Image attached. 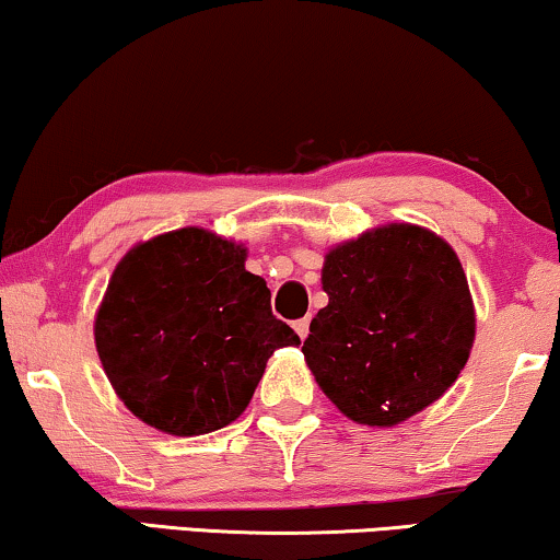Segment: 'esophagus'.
Masks as SVG:
<instances>
[{
	"label": "esophagus",
	"mask_w": 560,
	"mask_h": 560,
	"mask_svg": "<svg viewBox=\"0 0 560 560\" xmlns=\"http://www.w3.org/2000/svg\"><path fill=\"white\" fill-rule=\"evenodd\" d=\"M294 329H296V335L302 337V340H306V335H310V317L296 319V322H294Z\"/></svg>",
	"instance_id": "34e87169"
}]
</instances>
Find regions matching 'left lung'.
Instances as JSON below:
<instances>
[{
    "label": "left lung",
    "instance_id": "8db88e82",
    "mask_svg": "<svg viewBox=\"0 0 560 560\" xmlns=\"http://www.w3.org/2000/svg\"><path fill=\"white\" fill-rule=\"evenodd\" d=\"M329 302L304 340L325 396L365 427L411 419L456 381L475 342L459 258L427 228L393 223L332 248Z\"/></svg>",
    "mask_w": 560,
    "mask_h": 560
}]
</instances>
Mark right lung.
<instances>
[{
  "label": "right lung",
  "mask_w": 560,
  "mask_h": 560,
  "mask_svg": "<svg viewBox=\"0 0 560 560\" xmlns=\"http://www.w3.org/2000/svg\"><path fill=\"white\" fill-rule=\"evenodd\" d=\"M299 345L273 317L246 248L202 228L139 243L116 266L96 350L124 406L175 436L210 434L246 411L273 350Z\"/></svg>",
  "instance_id": "obj_1"
}]
</instances>
